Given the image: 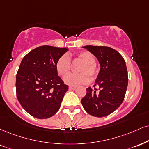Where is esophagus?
Masks as SVG:
<instances>
[{
	"label": "esophagus",
	"instance_id": "34e87169",
	"mask_svg": "<svg viewBox=\"0 0 149 149\" xmlns=\"http://www.w3.org/2000/svg\"><path fill=\"white\" fill-rule=\"evenodd\" d=\"M77 88V86H69V90H75Z\"/></svg>",
	"mask_w": 149,
	"mask_h": 149
}]
</instances>
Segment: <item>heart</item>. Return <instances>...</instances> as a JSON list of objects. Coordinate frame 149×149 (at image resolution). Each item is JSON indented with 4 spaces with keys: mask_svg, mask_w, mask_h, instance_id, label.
Wrapping results in <instances>:
<instances>
[{
    "mask_svg": "<svg viewBox=\"0 0 149 149\" xmlns=\"http://www.w3.org/2000/svg\"><path fill=\"white\" fill-rule=\"evenodd\" d=\"M77 56L83 62L78 70L79 74H70L64 78V82L70 86H79L87 84L90 81L94 80L98 74V70L95 65L94 55L88 51L78 53ZM70 60L68 55L61 56L56 64V69L61 77H65L70 70ZM90 77L89 78V77Z\"/></svg>",
    "mask_w": 149,
    "mask_h": 149,
    "instance_id": "obj_1",
    "label": "heart"
}]
</instances>
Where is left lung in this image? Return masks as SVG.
I'll use <instances>...</instances> for the list:
<instances>
[{
	"label": "left lung",
	"instance_id": "8db88e82",
	"mask_svg": "<svg viewBox=\"0 0 149 149\" xmlns=\"http://www.w3.org/2000/svg\"><path fill=\"white\" fill-rule=\"evenodd\" d=\"M99 61L100 70L92 89L86 88L87 93L81 99L84 110L90 115L103 117L111 114L124 101L128 86V72L124 58L117 50L106 46L86 45Z\"/></svg>",
	"mask_w": 149,
	"mask_h": 149
}]
</instances>
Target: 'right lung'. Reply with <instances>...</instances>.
Instances as JSON below:
<instances>
[{
  "mask_svg": "<svg viewBox=\"0 0 149 149\" xmlns=\"http://www.w3.org/2000/svg\"><path fill=\"white\" fill-rule=\"evenodd\" d=\"M68 47L43 45L24 56L16 74L18 100L35 118L47 119L59 110L68 86L63 84L56 64Z\"/></svg>",
  "mask_w": 149,
  "mask_h": 149,
  "instance_id": "right-lung-1",
  "label": "right lung"
}]
</instances>
